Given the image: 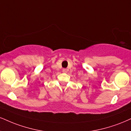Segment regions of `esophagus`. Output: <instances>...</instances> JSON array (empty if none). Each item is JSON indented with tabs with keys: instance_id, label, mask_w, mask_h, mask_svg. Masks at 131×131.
<instances>
[{
	"instance_id": "esophagus-1",
	"label": "esophagus",
	"mask_w": 131,
	"mask_h": 131,
	"mask_svg": "<svg viewBox=\"0 0 131 131\" xmlns=\"http://www.w3.org/2000/svg\"><path fill=\"white\" fill-rule=\"evenodd\" d=\"M62 72H63V73H67V70L66 69H62Z\"/></svg>"
}]
</instances>
